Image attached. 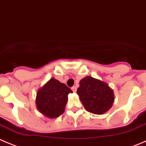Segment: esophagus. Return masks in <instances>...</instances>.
Listing matches in <instances>:
<instances>
[{
	"label": "esophagus",
	"mask_w": 146,
	"mask_h": 146,
	"mask_svg": "<svg viewBox=\"0 0 146 146\" xmlns=\"http://www.w3.org/2000/svg\"><path fill=\"white\" fill-rule=\"evenodd\" d=\"M72 90L73 91V92H76V86H72Z\"/></svg>",
	"instance_id": "esophagus-1"
}]
</instances>
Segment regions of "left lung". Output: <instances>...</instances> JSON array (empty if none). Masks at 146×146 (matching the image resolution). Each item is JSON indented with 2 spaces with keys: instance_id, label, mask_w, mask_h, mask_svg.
<instances>
[{
  "instance_id": "left-lung-1",
  "label": "left lung",
  "mask_w": 146,
  "mask_h": 146,
  "mask_svg": "<svg viewBox=\"0 0 146 146\" xmlns=\"http://www.w3.org/2000/svg\"><path fill=\"white\" fill-rule=\"evenodd\" d=\"M77 94L84 107L94 114H103L114 102L113 91L106 82L87 76L81 79Z\"/></svg>"
}]
</instances>
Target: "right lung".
<instances>
[{
    "label": "right lung",
    "instance_id": "add662e5",
    "mask_svg": "<svg viewBox=\"0 0 146 146\" xmlns=\"http://www.w3.org/2000/svg\"><path fill=\"white\" fill-rule=\"evenodd\" d=\"M70 93L72 91L64 84L51 78L37 91L35 100L37 110L49 119L57 118L64 113Z\"/></svg>",
    "mask_w": 146,
    "mask_h": 146
}]
</instances>
